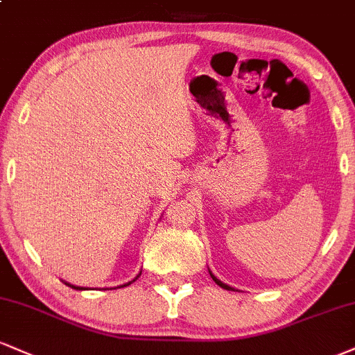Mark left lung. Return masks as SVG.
Segmentation results:
<instances>
[{"mask_svg":"<svg viewBox=\"0 0 355 355\" xmlns=\"http://www.w3.org/2000/svg\"><path fill=\"white\" fill-rule=\"evenodd\" d=\"M210 276L213 277V281H215V283L220 286V288H223V289H226V291H234V289L232 288V286H228V284L221 283V281H220V279H216V277H215V275H213V272H211V271H210Z\"/></svg>","mask_w":355,"mask_h":355,"instance_id":"8db88e82","label":"left lung"}]
</instances>
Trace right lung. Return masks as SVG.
<instances>
[{
	"instance_id": "right-lung-1",
	"label": "right lung",
	"mask_w": 355,
	"mask_h": 355,
	"mask_svg": "<svg viewBox=\"0 0 355 355\" xmlns=\"http://www.w3.org/2000/svg\"><path fill=\"white\" fill-rule=\"evenodd\" d=\"M137 277H139V276H137ZM137 277H135V279H137ZM135 279H134V281H135ZM134 281H130V283H127V284L117 286V288H123V286H129V284L134 283ZM64 284H66V286H69V288H72V289H78V291H83V289H87V288H83V286H74V284H69V283H66V281H64Z\"/></svg>"
}]
</instances>
